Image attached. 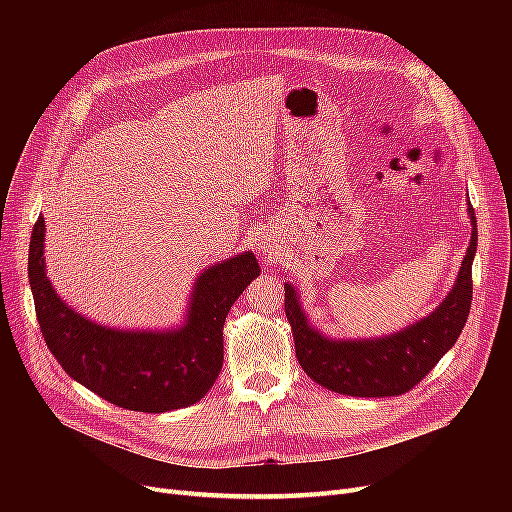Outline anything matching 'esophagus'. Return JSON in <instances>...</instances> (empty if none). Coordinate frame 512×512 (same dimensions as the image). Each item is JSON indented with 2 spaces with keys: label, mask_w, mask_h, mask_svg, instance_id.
Masks as SVG:
<instances>
[{
  "label": "esophagus",
  "mask_w": 512,
  "mask_h": 512,
  "mask_svg": "<svg viewBox=\"0 0 512 512\" xmlns=\"http://www.w3.org/2000/svg\"><path fill=\"white\" fill-rule=\"evenodd\" d=\"M257 249H259V253H263L267 259H270L272 255H274V251H276V245H274V240L270 238V236H257Z\"/></svg>",
  "instance_id": "1"
}]
</instances>
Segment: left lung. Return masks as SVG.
Returning a JSON list of instances; mask_svg holds the SVG:
<instances>
[{"instance_id": "1", "label": "left lung", "mask_w": 512, "mask_h": 512, "mask_svg": "<svg viewBox=\"0 0 512 512\" xmlns=\"http://www.w3.org/2000/svg\"><path fill=\"white\" fill-rule=\"evenodd\" d=\"M469 199V195H467ZM471 242L448 297L423 319L380 338H330L321 334L301 307L299 292L284 284V309L294 336V351L313 382L346 396H398L417 386L454 346L467 324L477 251V220L469 203Z\"/></svg>"}]
</instances>
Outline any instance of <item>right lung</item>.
<instances>
[{"label": "right lung", "mask_w": 512, "mask_h": 512, "mask_svg": "<svg viewBox=\"0 0 512 512\" xmlns=\"http://www.w3.org/2000/svg\"><path fill=\"white\" fill-rule=\"evenodd\" d=\"M45 220L33 228L29 282L45 344L72 380L116 407L168 413L199 402L224 363V324L234 301L259 274L251 251L205 267L184 321L172 330H120L70 307L45 267Z\"/></svg>", "instance_id": "1"}]
</instances>
